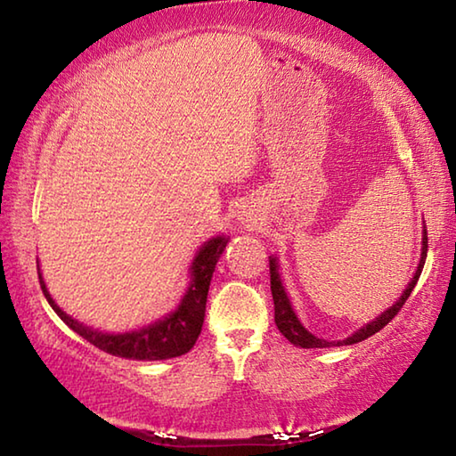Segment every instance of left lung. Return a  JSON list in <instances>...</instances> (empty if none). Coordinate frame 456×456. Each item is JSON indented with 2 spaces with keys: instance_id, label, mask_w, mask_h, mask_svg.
<instances>
[{
  "instance_id": "1",
  "label": "left lung",
  "mask_w": 456,
  "mask_h": 456,
  "mask_svg": "<svg viewBox=\"0 0 456 456\" xmlns=\"http://www.w3.org/2000/svg\"><path fill=\"white\" fill-rule=\"evenodd\" d=\"M427 251H428V237H427V229H424L422 231V253H420L419 267H416V273L411 280V283H408V288L404 289L403 296L396 299L395 305H390L384 314L378 315L376 320L366 323L364 328H360L356 334H352L350 338H346V339H338V342H328V339H322L318 336H314L312 331H307L302 326V322L297 320V315H296V312H293V307L289 304L288 293H285L280 272H277V267H280V265H277V259L269 257V275H272V296H273L277 330H280L281 334L288 338L293 346H299V348H330V346H350V344H358V342H362V339H366L370 336H374L376 331H380L386 326V323H388L400 310H403L404 302L408 299V296L412 293L414 285H416V281H419V277L422 273L424 259H427Z\"/></svg>"
}]
</instances>
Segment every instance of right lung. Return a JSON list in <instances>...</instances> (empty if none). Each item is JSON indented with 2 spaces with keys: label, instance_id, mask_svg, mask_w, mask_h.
<instances>
[{
  "label": "right lung",
  "instance_id": "right-lung-1",
  "mask_svg": "<svg viewBox=\"0 0 456 456\" xmlns=\"http://www.w3.org/2000/svg\"><path fill=\"white\" fill-rule=\"evenodd\" d=\"M227 241V237L219 235L209 239V241L200 247L191 264V283L187 293H184L179 307L173 314L151 323V326L126 331V334H102V331L92 330L78 320H74L72 315L60 310V305L52 299L50 291L42 280L40 267H37V277H40L45 299H48L52 310L60 315V320L68 328H72L76 334H80L86 342L96 346L98 350L128 360H168L187 354L197 342L205 320L207 293H209L211 277L221 253L225 251Z\"/></svg>",
  "mask_w": 456,
  "mask_h": 456
}]
</instances>
